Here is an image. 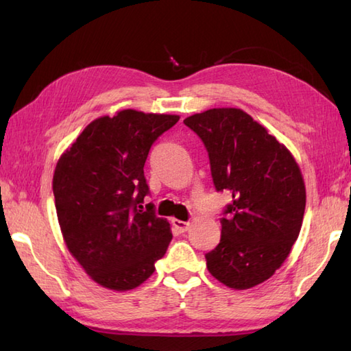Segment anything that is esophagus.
Returning a JSON list of instances; mask_svg holds the SVG:
<instances>
[{"label":"esophagus","instance_id":"obj_1","mask_svg":"<svg viewBox=\"0 0 351 351\" xmlns=\"http://www.w3.org/2000/svg\"><path fill=\"white\" fill-rule=\"evenodd\" d=\"M171 225H173L178 230H180V232H185V230H187L189 226H190V221H182V220L173 219V220H171Z\"/></svg>","mask_w":351,"mask_h":351}]
</instances>
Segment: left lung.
I'll use <instances>...</instances> for the list:
<instances>
[{
	"instance_id": "1",
	"label": "left lung",
	"mask_w": 351,
	"mask_h": 351,
	"mask_svg": "<svg viewBox=\"0 0 351 351\" xmlns=\"http://www.w3.org/2000/svg\"><path fill=\"white\" fill-rule=\"evenodd\" d=\"M210 156L217 191L232 202L221 238L205 255L215 279L247 289L271 278L300 234L306 191L294 156L240 108H213L184 121Z\"/></svg>"
}]
</instances>
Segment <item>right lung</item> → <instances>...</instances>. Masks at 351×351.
Wrapping results in <instances>:
<instances>
[{"label": "right lung", "mask_w": 351, "mask_h": 351, "mask_svg": "<svg viewBox=\"0 0 351 351\" xmlns=\"http://www.w3.org/2000/svg\"><path fill=\"white\" fill-rule=\"evenodd\" d=\"M178 121L136 110L99 117L57 162L52 191L66 245L102 287H138L169 247L170 223L156 217L154 204L143 210V167L155 140Z\"/></svg>", "instance_id": "1"}]
</instances>
